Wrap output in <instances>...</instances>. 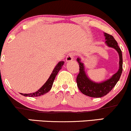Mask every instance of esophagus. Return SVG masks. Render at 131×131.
Returning a JSON list of instances; mask_svg holds the SVG:
<instances>
[{"label": "esophagus", "instance_id": "obj_1", "mask_svg": "<svg viewBox=\"0 0 131 131\" xmlns=\"http://www.w3.org/2000/svg\"><path fill=\"white\" fill-rule=\"evenodd\" d=\"M74 54L73 53H70L67 55V58H66V61L67 62H68V61H71L73 60V58H74Z\"/></svg>", "mask_w": 131, "mask_h": 131}]
</instances>
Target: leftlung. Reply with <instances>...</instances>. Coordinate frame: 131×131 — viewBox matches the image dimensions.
Instances as JSON below:
<instances>
[{
	"label": "left lung",
	"instance_id": "obj_1",
	"mask_svg": "<svg viewBox=\"0 0 131 131\" xmlns=\"http://www.w3.org/2000/svg\"><path fill=\"white\" fill-rule=\"evenodd\" d=\"M104 36L106 40V44L110 47L115 49L118 52L119 57V70L110 79L99 83L91 81L85 74L84 66L81 62V59L79 58H77V61L79 64V73L76 78L78 88L83 94L94 98L103 97L108 94L116 84L123 71L122 52L118 46V42L110 34L105 32Z\"/></svg>",
	"mask_w": 131,
	"mask_h": 131
}]
</instances>
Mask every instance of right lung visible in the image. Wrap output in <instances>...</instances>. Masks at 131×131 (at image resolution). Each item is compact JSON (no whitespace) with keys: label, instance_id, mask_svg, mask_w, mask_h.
Wrapping results in <instances>:
<instances>
[{"label":"right lung","instance_id":"obj_1","mask_svg":"<svg viewBox=\"0 0 131 131\" xmlns=\"http://www.w3.org/2000/svg\"><path fill=\"white\" fill-rule=\"evenodd\" d=\"M64 61H60L58 64H57L56 67H55V68L53 69V71H52V74H50V77H49L48 80L46 81V83L43 84L42 86L40 88L38 91L35 92L34 93H31V94H21L23 96H25V97H39V96L42 95H43L46 93H47L52 88V85H53V81L55 80V78L56 77V76L58 74V73L59 72V71L61 69V67L63 65Z\"/></svg>","mask_w":131,"mask_h":131}]
</instances>
